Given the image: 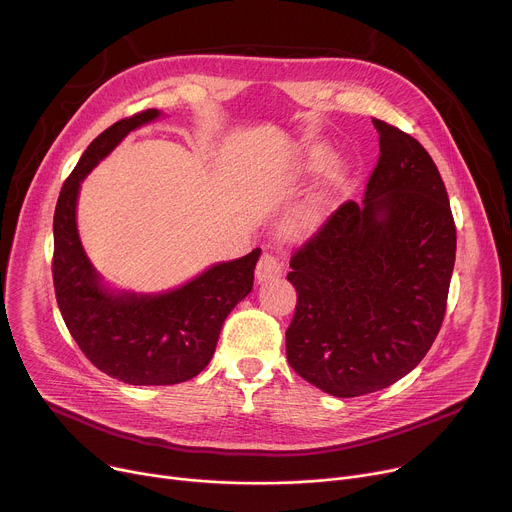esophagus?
<instances>
[{
	"label": "esophagus",
	"mask_w": 512,
	"mask_h": 512,
	"mask_svg": "<svg viewBox=\"0 0 512 512\" xmlns=\"http://www.w3.org/2000/svg\"><path fill=\"white\" fill-rule=\"evenodd\" d=\"M281 273H283V263L273 253H263L255 267L257 281H269V279L279 277Z\"/></svg>",
	"instance_id": "1"
}]
</instances>
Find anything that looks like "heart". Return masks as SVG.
Segmentation results:
<instances>
[{"instance_id":"obj_1","label":"heart","mask_w":512,"mask_h":512,"mask_svg":"<svg viewBox=\"0 0 512 512\" xmlns=\"http://www.w3.org/2000/svg\"><path fill=\"white\" fill-rule=\"evenodd\" d=\"M334 182H336V174H332L330 184ZM326 204H328V188L314 192L296 208L294 218H291V227H294V231L300 235H308L316 231L326 214Z\"/></svg>"}]
</instances>
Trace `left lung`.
<instances>
[{"mask_svg":"<svg viewBox=\"0 0 512 512\" xmlns=\"http://www.w3.org/2000/svg\"><path fill=\"white\" fill-rule=\"evenodd\" d=\"M362 202L340 204L289 261L298 291L287 360L334 397L381 391L411 373L442 328L456 261L444 180L409 133L381 119Z\"/></svg>","mask_w":512,"mask_h":512,"instance_id":"obj_1","label":"left lung"}]
</instances>
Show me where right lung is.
Masks as SVG:
<instances>
[{"label":"right lung","instance_id":"obj_1","mask_svg":"<svg viewBox=\"0 0 512 512\" xmlns=\"http://www.w3.org/2000/svg\"><path fill=\"white\" fill-rule=\"evenodd\" d=\"M160 117L148 109L125 117L91 141L62 184L54 210L52 279L70 336L105 375L127 385H176L210 362L231 310L253 289L261 249L218 263L158 296L115 294L101 283L77 231V196L85 176L135 127Z\"/></svg>","mask_w":512,"mask_h":512}]
</instances>
